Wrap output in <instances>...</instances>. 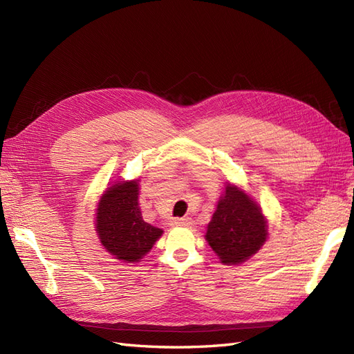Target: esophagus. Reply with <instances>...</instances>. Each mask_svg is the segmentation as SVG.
Returning a JSON list of instances; mask_svg holds the SVG:
<instances>
[{
  "label": "esophagus",
  "mask_w": 354,
  "mask_h": 354,
  "mask_svg": "<svg viewBox=\"0 0 354 354\" xmlns=\"http://www.w3.org/2000/svg\"><path fill=\"white\" fill-rule=\"evenodd\" d=\"M192 224V218L183 217V218H174L171 221V226H178V227H189Z\"/></svg>",
  "instance_id": "34e87169"
}]
</instances>
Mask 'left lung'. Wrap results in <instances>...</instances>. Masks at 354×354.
Instances as JSON below:
<instances>
[{
  "instance_id": "8db88e82",
  "label": "left lung",
  "mask_w": 354,
  "mask_h": 354,
  "mask_svg": "<svg viewBox=\"0 0 354 354\" xmlns=\"http://www.w3.org/2000/svg\"><path fill=\"white\" fill-rule=\"evenodd\" d=\"M205 239L223 264H242L264 245L267 218L242 187L227 181L207 226Z\"/></svg>"
}]
</instances>
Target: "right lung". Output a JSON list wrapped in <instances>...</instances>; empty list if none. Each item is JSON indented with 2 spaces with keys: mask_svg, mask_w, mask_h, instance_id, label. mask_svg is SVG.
Instances as JSON below:
<instances>
[{
  "mask_svg": "<svg viewBox=\"0 0 354 354\" xmlns=\"http://www.w3.org/2000/svg\"><path fill=\"white\" fill-rule=\"evenodd\" d=\"M140 178L116 180L106 187L95 208V233L103 248L122 263H138L164 230L143 220L138 207Z\"/></svg>",
  "mask_w": 354,
  "mask_h": 354,
  "instance_id": "1",
  "label": "right lung"
}]
</instances>
